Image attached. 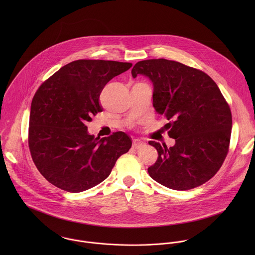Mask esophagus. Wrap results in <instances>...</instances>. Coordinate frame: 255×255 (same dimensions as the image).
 <instances>
[{"instance_id":"34e87169","label":"esophagus","mask_w":255,"mask_h":255,"mask_svg":"<svg viewBox=\"0 0 255 255\" xmlns=\"http://www.w3.org/2000/svg\"><path fill=\"white\" fill-rule=\"evenodd\" d=\"M144 144H145V143H144L143 141H141L140 139H133V140H132V146H133V148H135V149H138V148L142 147Z\"/></svg>"}]
</instances>
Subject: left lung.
Wrapping results in <instances>:
<instances>
[{
	"instance_id": "obj_1",
	"label": "left lung",
	"mask_w": 255,
	"mask_h": 255,
	"mask_svg": "<svg viewBox=\"0 0 255 255\" xmlns=\"http://www.w3.org/2000/svg\"><path fill=\"white\" fill-rule=\"evenodd\" d=\"M132 77L153 83V107L171 122L168 134L175 145L149 141L158 151L149 176L162 185L186 190L209 181L229 151L231 110L215 81L205 73L166 59L138 62Z\"/></svg>"
}]
</instances>
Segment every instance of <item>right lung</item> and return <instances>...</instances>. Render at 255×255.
<instances>
[{"label": "right lung", "mask_w": 255, "mask_h": 255, "mask_svg": "<svg viewBox=\"0 0 255 255\" xmlns=\"http://www.w3.org/2000/svg\"><path fill=\"white\" fill-rule=\"evenodd\" d=\"M130 63L77 60L49 77L32 99L28 145L41 175L55 186L81 192L109 177L116 161L131 147L124 131L94 137L86 122L102 112L100 94Z\"/></svg>", "instance_id": "right-lung-1"}]
</instances>
